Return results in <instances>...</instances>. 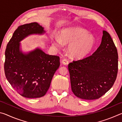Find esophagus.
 <instances>
[{
    "instance_id": "esophagus-1",
    "label": "esophagus",
    "mask_w": 122,
    "mask_h": 122,
    "mask_svg": "<svg viewBox=\"0 0 122 122\" xmlns=\"http://www.w3.org/2000/svg\"><path fill=\"white\" fill-rule=\"evenodd\" d=\"M62 63L64 65H67L69 63V61L67 60V59H63L62 60Z\"/></svg>"
}]
</instances>
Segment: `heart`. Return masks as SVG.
<instances>
[{
    "label": "heart",
    "instance_id": "heart-1",
    "mask_svg": "<svg viewBox=\"0 0 122 122\" xmlns=\"http://www.w3.org/2000/svg\"><path fill=\"white\" fill-rule=\"evenodd\" d=\"M63 44H69L68 51L72 57L82 59L93 50L96 39L88 30L78 27L64 28L59 36H56L53 44L56 47H61Z\"/></svg>",
    "mask_w": 122,
    "mask_h": 122
}]
</instances>
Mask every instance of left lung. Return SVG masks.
<instances>
[{
  "instance_id": "8db88e82",
  "label": "left lung",
  "mask_w": 122,
  "mask_h": 122,
  "mask_svg": "<svg viewBox=\"0 0 122 122\" xmlns=\"http://www.w3.org/2000/svg\"><path fill=\"white\" fill-rule=\"evenodd\" d=\"M71 90L83 100L98 99L110 89L118 72V53L109 33L103 30L100 46L90 56L68 65Z\"/></svg>"
}]
</instances>
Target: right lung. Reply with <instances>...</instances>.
I'll use <instances>...</instances> for the list:
<instances>
[{
  "label": "right lung",
  "mask_w": 122,
  "mask_h": 122,
  "mask_svg": "<svg viewBox=\"0 0 122 122\" xmlns=\"http://www.w3.org/2000/svg\"><path fill=\"white\" fill-rule=\"evenodd\" d=\"M45 33L44 28L37 22L22 25L14 31L7 45L4 63L6 77L25 97L44 96L60 65L59 56L47 54L39 48L22 52L20 41L30 35Z\"/></svg>",
  "instance_id": "add662e5"
}]
</instances>
